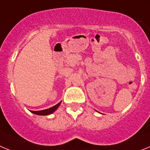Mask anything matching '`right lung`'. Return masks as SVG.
<instances>
[{"mask_svg":"<svg viewBox=\"0 0 150 150\" xmlns=\"http://www.w3.org/2000/svg\"><path fill=\"white\" fill-rule=\"evenodd\" d=\"M60 103H61V102H59L58 104H57L56 105H54V106H53V107L50 108H48V109H45V110H37V111H33V110H31L30 112H32L33 114H37V115H49V114L54 113V112L58 108V107L60 106Z\"/></svg>","mask_w":150,"mask_h":150,"instance_id":"obj_1","label":"right lung"}]
</instances>
